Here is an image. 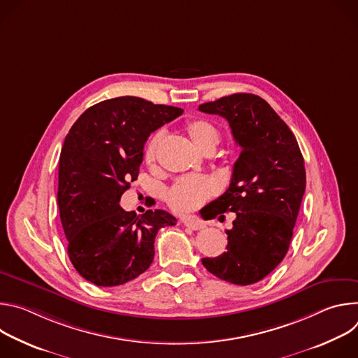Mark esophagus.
Returning a JSON list of instances; mask_svg holds the SVG:
<instances>
[{
	"label": "esophagus",
	"instance_id": "esophagus-1",
	"mask_svg": "<svg viewBox=\"0 0 358 358\" xmlns=\"http://www.w3.org/2000/svg\"><path fill=\"white\" fill-rule=\"evenodd\" d=\"M182 224H184L187 228L194 229V231H198V229L206 228V224H203V222H202V221H199V220H196V218H187V220H184V221H182Z\"/></svg>",
	"mask_w": 358,
	"mask_h": 358
}]
</instances>
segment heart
<instances>
[{
    "instance_id": "1",
    "label": "heart",
    "mask_w": 358,
    "mask_h": 358,
    "mask_svg": "<svg viewBox=\"0 0 358 358\" xmlns=\"http://www.w3.org/2000/svg\"><path fill=\"white\" fill-rule=\"evenodd\" d=\"M185 131L191 138L192 144L201 151L206 152L208 150H215L220 143V131L208 120L194 119L185 123ZM163 141V131L159 130L152 134L145 147H144V162L148 166H152L157 160V151ZM217 191L214 181L201 176H187L174 182L167 191L169 206L180 213L187 214L198 207H201L210 196Z\"/></svg>"
}]
</instances>
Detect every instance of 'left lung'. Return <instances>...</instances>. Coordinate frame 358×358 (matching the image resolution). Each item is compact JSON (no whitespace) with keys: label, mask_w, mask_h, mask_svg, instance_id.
<instances>
[{"label":"left lung","mask_w":358,"mask_h":358,"mask_svg":"<svg viewBox=\"0 0 358 358\" xmlns=\"http://www.w3.org/2000/svg\"><path fill=\"white\" fill-rule=\"evenodd\" d=\"M198 109L227 119L241 147L229 188L202 210L208 220L235 213L228 250L202 265L229 283H257L289 249L306 188L303 156L292 130L257 94L234 93Z\"/></svg>","instance_id":"8db88e82"}]
</instances>
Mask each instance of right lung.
<instances>
[{
	"label": "right lung",
	"mask_w": 358,
	"mask_h": 358,
	"mask_svg": "<svg viewBox=\"0 0 358 358\" xmlns=\"http://www.w3.org/2000/svg\"><path fill=\"white\" fill-rule=\"evenodd\" d=\"M182 112L141 97H115L89 108L65 137L58 176L61 222L72 265L96 286H119L145 272L159 229L177 222L167 211L136 215L119 202L137 180L150 133Z\"/></svg>",
	"instance_id": "add662e5"
}]
</instances>
